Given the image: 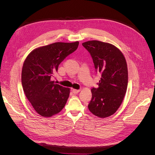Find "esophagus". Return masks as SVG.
Returning a JSON list of instances; mask_svg holds the SVG:
<instances>
[{
	"instance_id": "1",
	"label": "esophagus",
	"mask_w": 155,
	"mask_h": 155,
	"mask_svg": "<svg viewBox=\"0 0 155 155\" xmlns=\"http://www.w3.org/2000/svg\"><path fill=\"white\" fill-rule=\"evenodd\" d=\"M80 91V90H76V89H73V90H72V92L74 94H78Z\"/></svg>"
}]
</instances>
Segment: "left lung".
Segmentation results:
<instances>
[{"label":"left lung","instance_id":"8db88e82","mask_svg":"<svg viewBox=\"0 0 155 155\" xmlns=\"http://www.w3.org/2000/svg\"><path fill=\"white\" fill-rule=\"evenodd\" d=\"M91 54L96 72L101 73L98 88L93 87L88 107L101 118L109 117L120 107L127 91L128 72L123 54L114 45L89 41L82 43Z\"/></svg>","mask_w":155,"mask_h":155}]
</instances>
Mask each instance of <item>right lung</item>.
I'll return each instance as SVG.
<instances>
[{
	"mask_svg": "<svg viewBox=\"0 0 155 155\" xmlns=\"http://www.w3.org/2000/svg\"><path fill=\"white\" fill-rule=\"evenodd\" d=\"M78 41L54 43L32 51L24 63L21 82L23 91L35 110L43 117H51L64 107L70 88L51 80L59 64L78 48Z\"/></svg>",
	"mask_w": 155,
	"mask_h": 155,
	"instance_id": "right-lung-1",
	"label": "right lung"
}]
</instances>
